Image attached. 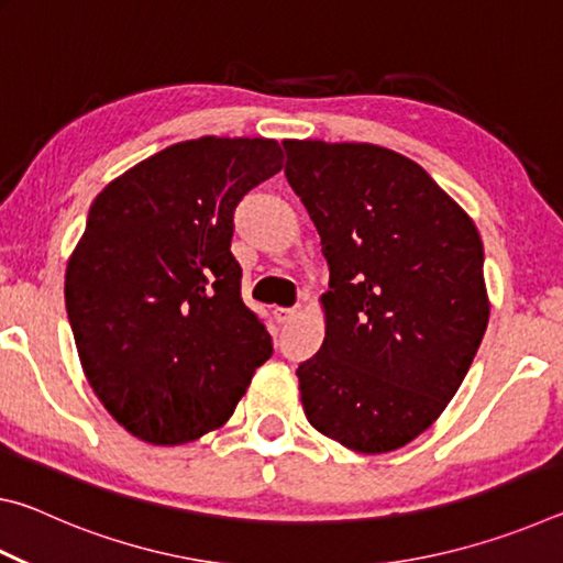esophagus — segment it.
Returning <instances> with one entry per match:
<instances>
[{
    "label": "esophagus",
    "mask_w": 563,
    "mask_h": 563,
    "mask_svg": "<svg viewBox=\"0 0 563 563\" xmlns=\"http://www.w3.org/2000/svg\"><path fill=\"white\" fill-rule=\"evenodd\" d=\"M273 316H275V320L280 322V325H285V322H290L295 316H298V310H295V308H275Z\"/></svg>",
    "instance_id": "esophagus-1"
}]
</instances>
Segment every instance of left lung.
Returning a JSON list of instances; mask_svg holds the SVG:
<instances>
[{"mask_svg":"<svg viewBox=\"0 0 563 563\" xmlns=\"http://www.w3.org/2000/svg\"><path fill=\"white\" fill-rule=\"evenodd\" d=\"M285 178L330 268L325 340L300 362L308 422L362 454L422 434L489 322L476 225L415 161L373 144L283 141Z\"/></svg>","mask_w":563,"mask_h":563,"instance_id":"1","label":"left lung"}]
</instances>
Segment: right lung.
I'll use <instances>...</instances> for the list:
<instances>
[{"mask_svg": "<svg viewBox=\"0 0 563 563\" xmlns=\"http://www.w3.org/2000/svg\"><path fill=\"white\" fill-rule=\"evenodd\" d=\"M280 168L278 141L203 136L93 198L66 312L89 385L139 440L184 444L221 427L273 355L231 238L235 206Z\"/></svg>", "mask_w": 563, "mask_h": 563, "instance_id": "obj_1", "label": "right lung"}]
</instances>
